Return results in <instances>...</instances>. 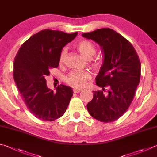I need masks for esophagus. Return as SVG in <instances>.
<instances>
[{"instance_id":"esophagus-1","label":"esophagus","mask_w":157,"mask_h":157,"mask_svg":"<svg viewBox=\"0 0 157 157\" xmlns=\"http://www.w3.org/2000/svg\"><path fill=\"white\" fill-rule=\"evenodd\" d=\"M82 91L81 89H73V92L75 93H80Z\"/></svg>"}]
</instances>
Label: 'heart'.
<instances>
[{
	"label": "heart",
	"instance_id": "b5f03b06",
	"mask_svg": "<svg viewBox=\"0 0 157 157\" xmlns=\"http://www.w3.org/2000/svg\"><path fill=\"white\" fill-rule=\"evenodd\" d=\"M78 51L84 58L90 59L95 56L96 53L95 46L90 41L87 40H82L78 42L77 45ZM67 55L66 49H64L61 51L59 58V64H63ZM91 78L90 74L88 71H72L68 75L65 81L67 83L73 88L80 89L84 88L86 85V82Z\"/></svg>",
	"mask_w": 157,
	"mask_h": 157
}]
</instances>
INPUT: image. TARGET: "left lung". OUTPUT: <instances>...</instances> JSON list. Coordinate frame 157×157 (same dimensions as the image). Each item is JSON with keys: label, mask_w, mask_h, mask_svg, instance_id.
<instances>
[{"label": "left lung", "mask_w": 157, "mask_h": 157, "mask_svg": "<svg viewBox=\"0 0 157 157\" xmlns=\"http://www.w3.org/2000/svg\"><path fill=\"white\" fill-rule=\"evenodd\" d=\"M82 36L97 42L104 53V62L96 84L101 91H93V98L87 104L90 115L105 123L118 119L126 113L133 100L141 77V62L130 42L109 28H102ZM110 90L103 94L104 87Z\"/></svg>", "instance_id": "1"}]
</instances>
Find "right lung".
Returning a JSON list of instances; mask_svg holds the SVG:
<instances>
[{
    "label": "right lung",
    "instance_id": "1",
    "mask_svg": "<svg viewBox=\"0 0 157 157\" xmlns=\"http://www.w3.org/2000/svg\"><path fill=\"white\" fill-rule=\"evenodd\" d=\"M78 32L44 29L22 44L13 62V78L25 104L31 114L42 121H51L64 115L69 106L72 88L61 84L53 92L47 86L46 77L59 65L65 45Z\"/></svg>",
    "mask_w": 157,
    "mask_h": 157
}]
</instances>
